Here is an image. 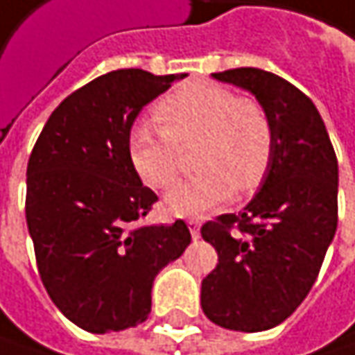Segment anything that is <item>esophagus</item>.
<instances>
[{
    "label": "esophagus",
    "instance_id": "obj_1",
    "mask_svg": "<svg viewBox=\"0 0 355 355\" xmlns=\"http://www.w3.org/2000/svg\"><path fill=\"white\" fill-rule=\"evenodd\" d=\"M187 225H189V230H191V236H193V240H199V230H201V221L199 219H189L187 221Z\"/></svg>",
    "mask_w": 355,
    "mask_h": 355
}]
</instances>
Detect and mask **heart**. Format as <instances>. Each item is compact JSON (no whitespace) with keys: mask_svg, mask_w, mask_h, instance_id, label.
<instances>
[{"mask_svg":"<svg viewBox=\"0 0 355 355\" xmlns=\"http://www.w3.org/2000/svg\"><path fill=\"white\" fill-rule=\"evenodd\" d=\"M156 123H138L128 138L136 173L152 189H171L180 175V150L201 140L197 168L166 197L177 215L213 209L234 191H254L268 173L274 152V125L266 107L238 97L215 83H184L154 107Z\"/></svg>","mask_w":355,"mask_h":355,"instance_id":"1","label":"heart"}]
</instances>
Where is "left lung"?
I'll return each instance as SVG.
<instances>
[{
    "mask_svg": "<svg viewBox=\"0 0 355 355\" xmlns=\"http://www.w3.org/2000/svg\"><path fill=\"white\" fill-rule=\"evenodd\" d=\"M256 95L274 125V152L256 197L201 227L217 250L201 306L219 327L266 331L305 301L338 230V158L313 101L262 69L213 73Z\"/></svg>",
    "mask_w": 355,
    "mask_h": 355,
    "instance_id": "8db88e82",
    "label": "left lung"
}]
</instances>
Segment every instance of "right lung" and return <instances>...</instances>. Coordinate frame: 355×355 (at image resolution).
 Segmentation results:
<instances>
[{
    "label": "right lung",
    "mask_w": 355,
    "mask_h": 355,
    "mask_svg": "<svg viewBox=\"0 0 355 355\" xmlns=\"http://www.w3.org/2000/svg\"><path fill=\"white\" fill-rule=\"evenodd\" d=\"M187 75L119 69L71 93L28 160L26 221L42 284L91 334L148 319L156 274L191 243L182 219L136 225L158 201L142 184L128 138L142 107Z\"/></svg>",
    "instance_id": "1"
}]
</instances>
